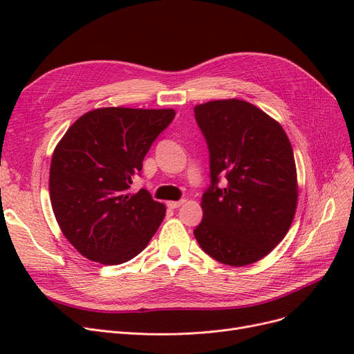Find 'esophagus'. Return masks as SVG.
<instances>
[{
  "mask_svg": "<svg viewBox=\"0 0 354 354\" xmlns=\"http://www.w3.org/2000/svg\"><path fill=\"white\" fill-rule=\"evenodd\" d=\"M185 201H169V202H167V207L169 208V209H176V208H178V207H181V203H183Z\"/></svg>",
  "mask_w": 354,
  "mask_h": 354,
  "instance_id": "esophagus-1",
  "label": "esophagus"
}]
</instances>
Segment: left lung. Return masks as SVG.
Here are the masks:
<instances>
[{
	"mask_svg": "<svg viewBox=\"0 0 354 354\" xmlns=\"http://www.w3.org/2000/svg\"><path fill=\"white\" fill-rule=\"evenodd\" d=\"M194 111L211 180L194 234L214 260L252 264L291 227L298 196L291 143L279 124L248 102L214 100Z\"/></svg>",
	"mask_w": 354,
	"mask_h": 354,
	"instance_id": "left-lung-1",
	"label": "left lung"
}]
</instances>
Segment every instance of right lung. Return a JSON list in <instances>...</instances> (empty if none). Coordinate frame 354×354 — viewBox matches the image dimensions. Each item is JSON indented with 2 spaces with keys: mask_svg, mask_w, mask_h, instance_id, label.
Masks as SVG:
<instances>
[{
  "mask_svg": "<svg viewBox=\"0 0 354 354\" xmlns=\"http://www.w3.org/2000/svg\"><path fill=\"white\" fill-rule=\"evenodd\" d=\"M173 109L103 108L82 115L51 158L50 199L65 238L84 257L121 264L140 254L165 217L146 189L130 190Z\"/></svg>",
  "mask_w": 354,
  "mask_h": 354,
  "instance_id": "1",
  "label": "right lung"
}]
</instances>
